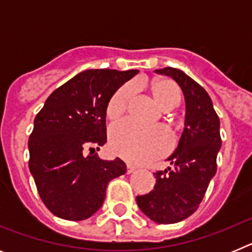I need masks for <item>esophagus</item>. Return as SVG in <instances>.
Listing matches in <instances>:
<instances>
[{"instance_id": "obj_1", "label": "esophagus", "mask_w": 252, "mask_h": 252, "mask_svg": "<svg viewBox=\"0 0 252 252\" xmlns=\"http://www.w3.org/2000/svg\"><path fill=\"white\" fill-rule=\"evenodd\" d=\"M135 170H136V168H135V166L127 164V174H131V173H133Z\"/></svg>"}]
</instances>
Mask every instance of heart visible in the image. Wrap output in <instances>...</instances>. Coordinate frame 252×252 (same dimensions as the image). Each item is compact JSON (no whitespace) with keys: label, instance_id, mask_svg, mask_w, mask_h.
<instances>
[{"label":"heart","instance_id":"1","mask_svg":"<svg viewBox=\"0 0 252 252\" xmlns=\"http://www.w3.org/2000/svg\"><path fill=\"white\" fill-rule=\"evenodd\" d=\"M132 91V86L128 84L115 93L107 106L108 119H117L126 111ZM151 92L157 103L164 110L177 107L182 97L179 87L169 79L154 82ZM170 133L161 126L148 127L132 120H124L113 125L110 130L111 149L133 164H142L160 157L170 148Z\"/></svg>","mask_w":252,"mask_h":252}]
</instances>
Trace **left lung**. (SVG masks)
<instances>
[{
    "instance_id": "1",
    "label": "left lung",
    "mask_w": 252,
    "mask_h": 252,
    "mask_svg": "<svg viewBox=\"0 0 252 252\" xmlns=\"http://www.w3.org/2000/svg\"><path fill=\"white\" fill-rule=\"evenodd\" d=\"M155 72L179 84L186 101V119L177 149L168 158L171 168L154 174L157 184L148 194L137 195L136 203L151 221L170 224L197 211L217 170L216 159L222 141L220 119L203 87L180 69L166 66Z\"/></svg>"
}]
</instances>
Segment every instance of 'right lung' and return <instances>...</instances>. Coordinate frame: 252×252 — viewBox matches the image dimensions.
<instances>
[{"mask_svg": "<svg viewBox=\"0 0 252 252\" xmlns=\"http://www.w3.org/2000/svg\"><path fill=\"white\" fill-rule=\"evenodd\" d=\"M137 69H88L51 93L29 137V169L41 201L57 217L82 221L102 207L108 182L126 173L121 159L103 160L107 106ZM91 150L88 156L85 151Z\"/></svg>", "mask_w": 252, "mask_h": 252, "instance_id": "1", "label": "right lung"}]
</instances>
